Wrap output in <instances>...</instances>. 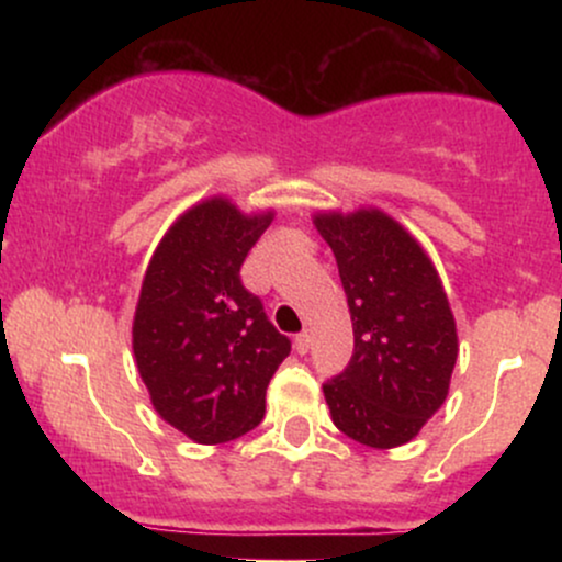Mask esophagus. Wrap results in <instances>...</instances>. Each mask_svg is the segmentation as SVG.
Wrapping results in <instances>:
<instances>
[{
	"mask_svg": "<svg viewBox=\"0 0 562 562\" xmlns=\"http://www.w3.org/2000/svg\"><path fill=\"white\" fill-rule=\"evenodd\" d=\"M308 346H312V335H308L306 330L295 335V351H299V353H306V351H308Z\"/></svg>",
	"mask_w": 562,
	"mask_h": 562,
	"instance_id": "esophagus-1",
	"label": "esophagus"
}]
</instances>
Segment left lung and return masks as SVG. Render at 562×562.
I'll list each match as a JSON object with an SVG mask.
<instances>
[{
    "label": "left lung",
    "instance_id": "8db88e82",
    "mask_svg": "<svg viewBox=\"0 0 562 562\" xmlns=\"http://www.w3.org/2000/svg\"><path fill=\"white\" fill-rule=\"evenodd\" d=\"M353 325L351 362L322 385L335 428L372 449L412 441L449 393L457 325L423 245L378 209L314 216Z\"/></svg>",
    "mask_w": 562,
    "mask_h": 562
}]
</instances>
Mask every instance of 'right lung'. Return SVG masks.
I'll list each match as a JSON object with an SVG mask.
<instances>
[{
  "label": "right lung",
  "mask_w": 562,
  "mask_h": 562,
  "mask_svg": "<svg viewBox=\"0 0 562 562\" xmlns=\"http://www.w3.org/2000/svg\"><path fill=\"white\" fill-rule=\"evenodd\" d=\"M272 218L274 211L243 214L227 198L203 200L171 224L142 280L132 325L139 378L158 415L198 443L254 430L290 353L240 280Z\"/></svg>",
  "instance_id": "right-lung-1"
}]
</instances>
